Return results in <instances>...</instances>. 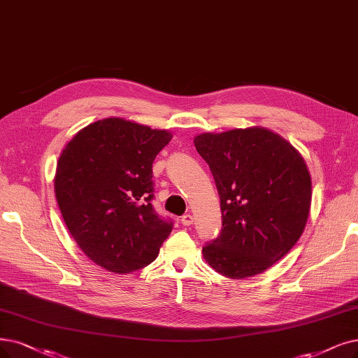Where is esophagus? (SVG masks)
Listing matches in <instances>:
<instances>
[{
	"label": "esophagus",
	"instance_id": "1",
	"mask_svg": "<svg viewBox=\"0 0 358 358\" xmlns=\"http://www.w3.org/2000/svg\"><path fill=\"white\" fill-rule=\"evenodd\" d=\"M180 223L183 226H191L194 223V217L191 216V214H183L182 219H180Z\"/></svg>",
	"mask_w": 358,
	"mask_h": 358
}]
</instances>
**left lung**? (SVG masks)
Here are the masks:
<instances>
[{"mask_svg":"<svg viewBox=\"0 0 358 358\" xmlns=\"http://www.w3.org/2000/svg\"><path fill=\"white\" fill-rule=\"evenodd\" d=\"M220 196V235L204 260L229 279L263 273L296 244L311 204L307 164L289 142L264 127L194 139Z\"/></svg>","mask_w":358,"mask_h":358,"instance_id":"8db88e82","label":"left lung"}]
</instances>
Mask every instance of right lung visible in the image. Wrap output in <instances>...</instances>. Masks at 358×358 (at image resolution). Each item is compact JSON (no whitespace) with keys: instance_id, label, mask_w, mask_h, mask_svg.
I'll list each match as a JSON object with an SVG mask.
<instances>
[{"instance_id":"1","label":"right lung","mask_w":358,"mask_h":358,"mask_svg":"<svg viewBox=\"0 0 358 358\" xmlns=\"http://www.w3.org/2000/svg\"><path fill=\"white\" fill-rule=\"evenodd\" d=\"M171 139L120 117L79 131L57 163L54 191L69 232L95 264L131 273L154 262L173 223L152 208V162Z\"/></svg>"}]
</instances>
